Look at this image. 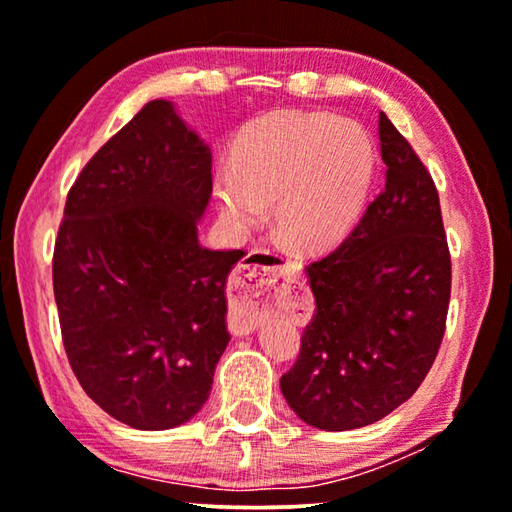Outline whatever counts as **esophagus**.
<instances>
[{"label": "esophagus", "instance_id": "34e87169", "mask_svg": "<svg viewBox=\"0 0 512 512\" xmlns=\"http://www.w3.org/2000/svg\"><path fill=\"white\" fill-rule=\"evenodd\" d=\"M289 289V273L282 259L269 253H255L239 264L230 289L227 322L234 335L255 331L264 310L282 301Z\"/></svg>", "mask_w": 512, "mask_h": 512}]
</instances>
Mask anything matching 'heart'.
I'll return each instance as SVG.
<instances>
[{
  "label": "heart",
  "instance_id": "obj_1",
  "mask_svg": "<svg viewBox=\"0 0 512 512\" xmlns=\"http://www.w3.org/2000/svg\"><path fill=\"white\" fill-rule=\"evenodd\" d=\"M375 142L354 119L276 112L243 128L232 167L216 177L220 220L234 234L257 230L273 204L276 234L317 253L354 230L375 177Z\"/></svg>",
  "mask_w": 512,
  "mask_h": 512
}]
</instances>
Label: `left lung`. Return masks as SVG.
Returning <instances> with one entry per match:
<instances>
[{
	"label": "left lung",
	"instance_id": "8db88e82",
	"mask_svg": "<svg viewBox=\"0 0 512 512\" xmlns=\"http://www.w3.org/2000/svg\"><path fill=\"white\" fill-rule=\"evenodd\" d=\"M386 183L354 232L305 266L315 315L280 388L303 423L356 430L398 409L430 372L446 331L451 253L437 186L379 112Z\"/></svg>",
	"mask_w": 512,
	"mask_h": 512
}]
</instances>
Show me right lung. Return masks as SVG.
<instances>
[{
	"label": "right lung",
	"instance_id": "1",
	"mask_svg": "<svg viewBox=\"0 0 512 512\" xmlns=\"http://www.w3.org/2000/svg\"><path fill=\"white\" fill-rule=\"evenodd\" d=\"M211 151L149 101L82 167L52 257L61 340L80 386L135 430H170L207 402L227 333V276L243 250H209L197 220Z\"/></svg>",
	"mask_w": 512,
	"mask_h": 512
}]
</instances>
